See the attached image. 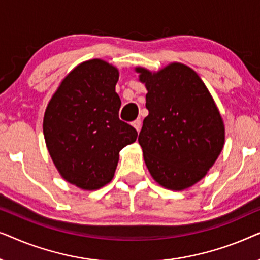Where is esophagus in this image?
Listing matches in <instances>:
<instances>
[{"mask_svg": "<svg viewBox=\"0 0 260 260\" xmlns=\"http://www.w3.org/2000/svg\"><path fill=\"white\" fill-rule=\"evenodd\" d=\"M141 125H142L141 119H136V120H134V122H133V126H134L135 129H136L137 131L141 130Z\"/></svg>", "mask_w": 260, "mask_h": 260, "instance_id": "1", "label": "esophagus"}]
</instances>
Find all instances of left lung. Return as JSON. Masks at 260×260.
<instances>
[{"mask_svg": "<svg viewBox=\"0 0 260 260\" xmlns=\"http://www.w3.org/2000/svg\"><path fill=\"white\" fill-rule=\"evenodd\" d=\"M145 84L149 115L138 142L152 179L183 190L212 168L225 143V126L208 88L197 72L173 62L158 72L136 67Z\"/></svg>", "mask_w": 260, "mask_h": 260, "instance_id": "8db88e82", "label": "left lung"}]
</instances>
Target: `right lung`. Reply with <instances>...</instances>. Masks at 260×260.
<instances>
[{"mask_svg":"<svg viewBox=\"0 0 260 260\" xmlns=\"http://www.w3.org/2000/svg\"><path fill=\"white\" fill-rule=\"evenodd\" d=\"M119 73L101 59L81 62L61 81L44 117V136L67 182L94 190L112 180L119 151L137 131L119 119Z\"/></svg>","mask_w":260,"mask_h":260,"instance_id":"right-lung-1","label":"right lung"}]
</instances>
